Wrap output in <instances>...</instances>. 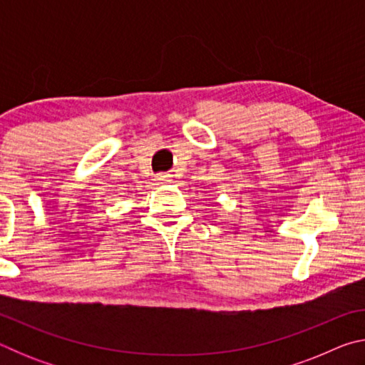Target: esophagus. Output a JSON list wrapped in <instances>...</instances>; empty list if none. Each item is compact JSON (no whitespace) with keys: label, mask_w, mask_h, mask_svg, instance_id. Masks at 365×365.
<instances>
[{"label":"esophagus","mask_w":365,"mask_h":365,"mask_svg":"<svg viewBox=\"0 0 365 365\" xmlns=\"http://www.w3.org/2000/svg\"><path fill=\"white\" fill-rule=\"evenodd\" d=\"M154 180H156L158 183H164V182H169L170 180V175L169 174H158L156 177H154Z\"/></svg>","instance_id":"esophagus-1"}]
</instances>
